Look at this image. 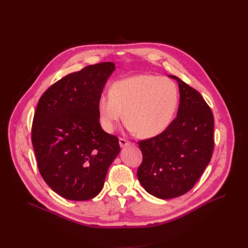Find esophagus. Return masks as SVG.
Masks as SVG:
<instances>
[{
    "mask_svg": "<svg viewBox=\"0 0 248 248\" xmlns=\"http://www.w3.org/2000/svg\"><path fill=\"white\" fill-rule=\"evenodd\" d=\"M132 145V142L129 141V140H125V139H123V138H120V146L122 147V148H124V147H128V146H131Z\"/></svg>",
    "mask_w": 248,
    "mask_h": 248,
    "instance_id": "esophagus-1",
    "label": "esophagus"
}]
</instances>
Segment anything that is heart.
Segmentation results:
<instances>
[{
    "mask_svg": "<svg viewBox=\"0 0 248 248\" xmlns=\"http://www.w3.org/2000/svg\"><path fill=\"white\" fill-rule=\"evenodd\" d=\"M178 101V87L173 80L138 74L115 81L109 94L99 96L98 120L104 131L110 133L124 114L128 129L140 138H153L171 124Z\"/></svg>",
    "mask_w": 248,
    "mask_h": 248,
    "instance_id": "b5f03b06",
    "label": "heart"
}]
</instances>
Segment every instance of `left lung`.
<instances>
[{"instance_id":"left-lung-1","label":"left lung","mask_w":248,"mask_h":248,"mask_svg":"<svg viewBox=\"0 0 248 248\" xmlns=\"http://www.w3.org/2000/svg\"><path fill=\"white\" fill-rule=\"evenodd\" d=\"M180 104L176 119L155 137L139 140L142 162L138 179L148 193L172 199L190 191L209 164L214 150V117L199 91L174 75Z\"/></svg>"}]
</instances>
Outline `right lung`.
<instances>
[{
	"instance_id": "obj_1",
	"label": "right lung",
	"mask_w": 248,
	"mask_h": 248,
	"mask_svg": "<svg viewBox=\"0 0 248 248\" xmlns=\"http://www.w3.org/2000/svg\"><path fill=\"white\" fill-rule=\"evenodd\" d=\"M114 63L88 65L52 84L34 114L31 140L37 166L61 197L85 201L101 191L121 148L100 126L97 101Z\"/></svg>"
}]
</instances>
